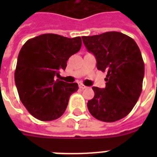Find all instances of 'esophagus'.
I'll use <instances>...</instances> for the list:
<instances>
[{"mask_svg":"<svg viewBox=\"0 0 157 157\" xmlns=\"http://www.w3.org/2000/svg\"><path fill=\"white\" fill-rule=\"evenodd\" d=\"M79 88L81 89V90H84V89H86L87 88V86H86L85 85H83V84H79Z\"/></svg>","mask_w":157,"mask_h":157,"instance_id":"1","label":"esophagus"}]
</instances>
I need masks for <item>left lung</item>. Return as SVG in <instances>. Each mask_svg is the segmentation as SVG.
<instances>
[{"instance_id": "8db88e82", "label": "left lung", "mask_w": 157, "mask_h": 157, "mask_svg": "<svg viewBox=\"0 0 157 157\" xmlns=\"http://www.w3.org/2000/svg\"><path fill=\"white\" fill-rule=\"evenodd\" d=\"M82 40L95 57L97 68L107 71L106 87L92 88L94 97L88 101L89 112L102 121H119L131 112L141 94L144 63L139 46L118 32L82 36Z\"/></svg>"}]
</instances>
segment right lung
Instances as JSON below:
<instances>
[{
    "instance_id": "1",
    "label": "right lung",
    "mask_w": 157,
    "mask_h": 157,
    "mask_svg": "<svg viewBox=\"0 0 157 157\" xmlns=\"http://www.w3.org/2000/svg\"><path fill=\"white\" fill-rule=\"evenodd\" d=\"M81 38L42 34L28 40L18 54L14 81L18 95L32 116L43 121L63 114L76 83H67L55 76L65 70L67 61L80 50Z\"/></svg>"
}]
</instances>
